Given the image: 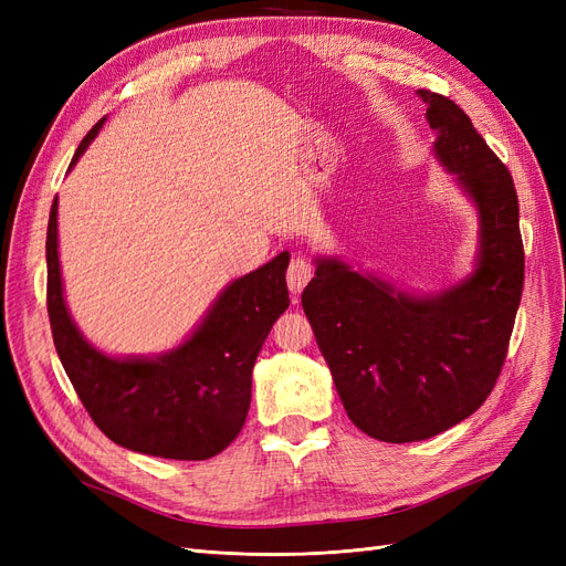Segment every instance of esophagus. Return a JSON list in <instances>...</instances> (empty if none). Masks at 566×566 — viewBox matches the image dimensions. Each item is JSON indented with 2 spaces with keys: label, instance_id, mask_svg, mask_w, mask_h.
<instances>
[{
  "label": "esophagus",
  "instance_id": "esophagus-1",
  "mask_svg": "<svg viewBox=\"0 0 566 566\" xmlns=\"http://www.w3.org/2000/svg\"><path fill=\"white\" fill-rule=\"evenodd\" d=\"M312 276H314V266L310 264V260H304V256H293L287 266V276H285L287 290L293 295H300L304 285L312 281Z\"/></svg>",
  "mask_w": 566,
  "mask_h": 566
}]
</instances>
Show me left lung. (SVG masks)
Returning a JSON list of instances; mask_svg holds the SVG:
<instances>
[{
	"label": "left lung",
	"instance_id": "left-lung-1",
	"mask_svg": "<svg viewBox=\"0 0 566 566\" xmlns=\"http://www.w3.org/2000/svg\"><path fill=\"white\" fill-rule=\"evenodd\" d=\"M418 94L437 129V158L479 208L474 273L437 297H413L337 260H318L302 293L349 420L389 443L430 439L486 401L524 287L520 202L507 167L449 96Z\"/></svg>",
	"mask_w": 566,
	"mask_h": 566
}]
</instances>
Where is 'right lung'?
<instances>
[{
	"label": "right lung",
	"mask_w": 566,
	"mask_h": 566,
	"mask_svg": "<svg viewBox=\"0 0 566 566\" xmlns=\"http://www.w3.org/2000/svg\"><path fill=\"white\" fill-rule=\"evenodd\" d=\"M104 119L84 136L71 167ZM56 212L54 200L46 227V312L61 364L94 424L119 447L146 455L208 460L224 451L248 418L256 354L290 304V254L233 281L179 349L158 358H111L82 339L65 310Z\"/></svg>",
	"instance_id": "obj_1"
}]
</instances>
